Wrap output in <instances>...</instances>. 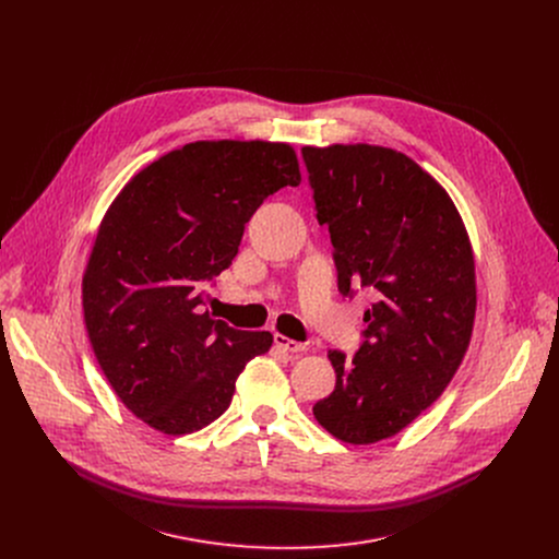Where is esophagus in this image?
<instances>
[{
    "mask_svg": "<svg viewBox=\"0 0 559 559\" xmlns=\"http://www.w3.org/2000/svg\"><path fill=\"white\" fill-rule=\"evenodd\" d=\"M274 345L278 349H283L285 354H300V352H305L302 343H296V341H292V338H287L283 334H274Z\"/></svg>",
    "mask_w": 559,
    "mask_h": 559,
    "instance_id": "1",
    "label": "esophagus"
}]
</instances>
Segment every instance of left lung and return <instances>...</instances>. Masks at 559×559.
<instances>
[{"instance_id": "obj_1", "label": "left lung", "mask_w": 559, "mask_h": 559, "mask_svg": "<svg viewBox=\"0 0 559 559\" xmlns=\"http://www.w3.org/2000/svg\"><path fill=\"white\" fill-rule=\"evenodd\" d=\"M313 210L330 227L338 292L371 289L354 358L332 349L334 391L313 416L334 438L371 444L403 431L451 382L475 318V265L449 194L403 152L302 147Z\"/></svg>"}]
</instances>
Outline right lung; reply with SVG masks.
Segmentation results:
<instances>
[{"mask_svg": "<svg viewBox=\"0 0 559 559\" xmlns=\"http://www.w3.org/2000/svg\"><path fill=\"white\" fill-rule=\"evenodd\" d=\"M298 183L287 143L197 141L141 170L106 212L84 274V321L110 386L156 431L214 423L238 373L272 347L270 332L214 321L203 294L261 203Z\"/></svg>", "mask_w": 559, "mask_h": 559, "instance_id": "right-lung-1", "label": "right lung"}]
</instances>
